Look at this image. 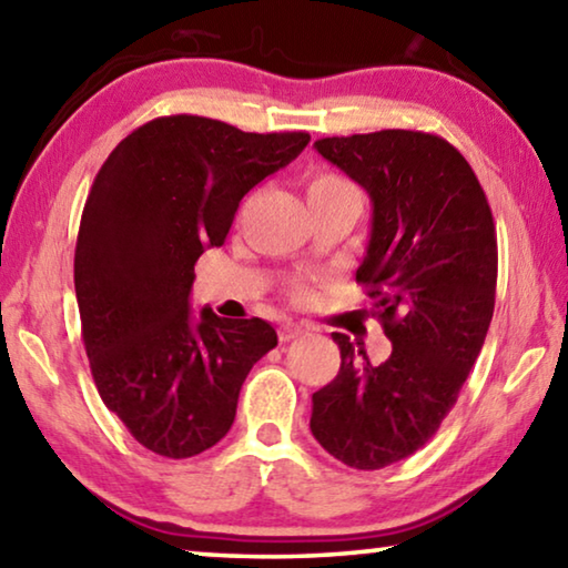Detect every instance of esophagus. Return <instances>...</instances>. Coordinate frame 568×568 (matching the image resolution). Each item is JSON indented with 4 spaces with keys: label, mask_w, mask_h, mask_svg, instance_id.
Instances as JSON below:
<instances>
[{
    "label": "esophagus",
    "mask_w": 568,
    "mask_h": 568,
    "mask_svg": "<svg viewBox=\"0 0 568 568\" xmlns=\"http://www.w3.org/2000/svg\"><path fill=\"white\" fill-rule=\"evenodd\" d=\"M302 333H304V329L300 325H292V322H286V325L278 327V339H282V343H290V339L300 337Z\"/></svg>",
    "instance_id": "1"
}]
</instances>
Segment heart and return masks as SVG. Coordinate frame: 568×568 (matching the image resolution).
I'll return each mask as SVG.
<instances>
[{
  "instance_id": "obj_1",
  "label": "heart",
  "mask_w": 568,
  "mask_h": 568,
  "mask_svg": "<svg viewBox=\"0 0 568 568\" xmlns=\"http://www.w3.org/2000/svg\"><path fill=\"white\" fill-rule=\"evenodd\" d=\"M345 190H355L353 182H347L345 178H339V174L333 172H320L314 174L310 187H307V197L310 195H327V193H345ZM294 296H302V290L296 286Z\"/></svg>"
}]
</instances>
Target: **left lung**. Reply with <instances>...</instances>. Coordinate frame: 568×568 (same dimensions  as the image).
I'll return each instance as SVG.
<instances>
[{"label": "left lung", "mask_w": 568, "mask_h": 568, "mask_svg": "<svg viewBox=\"0 0 568 568\" xmlns=\"http://www.w3.org/2000/svg\"><path fill=\"white\" fill-rule=\"evenodd\" d=\"M314 150L371 195L355 282L394 351L371 365L335 333L339 373L312 396L310 429L347 467L381 469L432 439L483 351L497 284L493 211L469 162L436 134L383 129L317 139Z\"/></svg>", "instance_id": "obj_1"}]
</instances>
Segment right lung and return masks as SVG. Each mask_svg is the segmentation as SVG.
Here are the masks:
<instances>
[{
	"label": "right lung",
	"mask_w": 568,
	"mask_h": 568,
	"mask_svg": "<svg viewBox=\"0 0 568 568\" xmlns=\"http://www.w3.org/2000/svg\"><path fill=\"white\" fill-rule=\"evenodd\" d=\"M307 144V132L178 113L134 129L95 174L73 264L83 345L101 400L154 455L185 459L221 442L248 371L276 347L258 317H193L190 292L243 195Z\"/></svg>",
	"instance_id": "1"
}]
</instances>
